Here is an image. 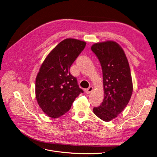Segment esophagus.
Masks as SVG:
<instances>
[{
  "instance_id": "obj_1",
  "label": "esophagus",
  "mask_w": 157,
  "mask_h": 157,
  "mask_svg": "<svg viewBox=\"0 0 157 157\" xmlns=\"http://www.w3.org/2000/svg\"><path fill=\"white\" fill-rule=\"evenodd\" d=\"M93 89H94L93 86H89V87L88 89H85V92H86V94H90V93L92 92Z\"/></svg>"
}]
</instances>
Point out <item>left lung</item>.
Segmentation results:
<instances>
[{
  "mask_svg": "<svg viewBox=\"0 0 157 157\" xmlns=\"http://www.w3.org/2000/svg\"><path fill=\"white\" fill-rule=\"evenodd\" d=\"M91 49L102 69L104 98L94 113L100 119L109 121L116 118L127 105L133 83L128 60L124 50L114 41L94 44Z\"/></svg>",
  "mask_w": 157,
  "mask_h": 157,
  "instance_id": "1",
  "label": "left lung"
}]
</instances>
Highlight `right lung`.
Returning <instances> with one entry per match:
<instances>
[{"instance_id":"right-lung-1","label":"right lung","mask_w":157,"mask_h":157,"mask_svg":"<svg viewBox=\"0 0 157 157\" xmlns=\"http://www.w3.org/2000/svg\"><path fill=\"white\" fill-rule=\"evenodd\" d=\"M86 42L66 39L52 50L42 63L36 80V96L43 112L59 118L71 108L80 94L83 93L70 68L84 49Z\"/></svg>"}]
</instances>
